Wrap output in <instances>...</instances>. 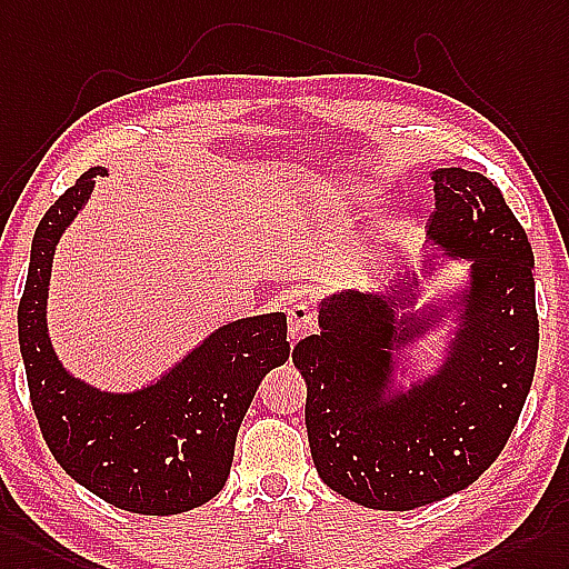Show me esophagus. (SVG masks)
I'll return each instance as SVG.
<instances>
[{"mask_svg":"<svg viewBox=\"0 0 569 569\" xmlns=\"http://www.w3.org/2000/svg\"><path fill=\"white\" fill-rule=\"evenodd\" d=\"M318 321L316 313L307 301H295V307L289 309V340H299L303 336H311Z\"/></svg>","mask_w":569,"mask_h":569,"instance_id":"obj_1","label":"esophagus"}]
</instances>
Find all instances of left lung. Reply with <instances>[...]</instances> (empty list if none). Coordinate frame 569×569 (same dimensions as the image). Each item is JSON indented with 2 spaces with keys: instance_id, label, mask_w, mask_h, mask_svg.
<instances>
[{
  "instance_id": "obj_1",
  "label": "left lung",
  "mask_w": 569,
  "mask_h": 569,
  "mask_svg": "<svg viewBox=\"0 0 569 569\" xmlns=\"http://www.w3.org/2000/svg\"><path fill=\"white\" fill-rule=\"evenodd\" d=\"M429 176V243L441 251L429 256V268L435 258L470 260L466 287L427 309H415L418 274L393 280L386 292L340 289L318 303L321 332L292 352L307 381L318 476L369 509L425 507L476 482L502 453L536 371L538 313L526 231L482 173L453 166ZM445 317L455 330L442 365L403 387L399 355Z\"/></svg>"
}]
</instances>
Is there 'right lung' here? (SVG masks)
I'll return each instance as SVG.
<instances>
[{"label": "right lung", "instance_id": "add662e5", "mask_svg": "<svg viewBox=\"0 0 569 569\" xmlns=\"http://www.w3.org/2000/svg\"><path fill=\"white\" fill-rule=\"evenodd\" d=\"M93 166L40 219L19 303V345L31 403L58 463L101 500L169 517L210 502L229 478L233 447L262 377L289 359L282 311L214 330L154 383L110 393L69 373L48 332L52 256L91 198Z\"/></svg>", "mask_w": 569, "mask_h": 569}]
</instances>
